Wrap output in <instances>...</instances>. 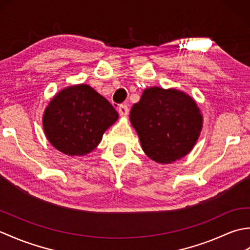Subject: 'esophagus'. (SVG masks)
I'll list each match as a JSON object with an SVG mask.
<instances>
[{
  "mask_svg": "<svg viewBox=\"0 0 250 250\" xmlns=\"http://www.w3.org/2000/svg\"><path fill=\"white\" fill-rule=\"evenodd\" d=\"M118 110H119L120 116L122 117H126L129 115V106L126 104H121L118 107Z\"/></svg>",
  "mask_w": 250,
  "mask_h": 250,
  "instance_id": "1",
  "label": "esophagus"
}]
</instances>
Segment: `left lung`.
I'll return each mask as SVG.
<instances>
[{"instance_id": "left-lung-1", "label": "left lung", "mask_w": 250, "mask_h": 250, "mask_svg": "<svg viewBox=\"0 0 250 250\" xmlns=\"http://www.w3.org/2000/svg\"><path fill=\"white\" fill-rule=\"evenodd\" d=\"M130 120L143 150L162 164L187 155L202 129V115L193 99L175 89H146L132 107Z\"/></svg>"}]
</instances>
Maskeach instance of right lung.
Listing matches in <instances>:
<instances>
[{
	"label": "right lung",
	"mask_w": 250,
	"mask_h": 250,
	"mask_svg": "<svg viewBox=\"0 0 250 250\" xmlns=\"http://www.w3.org/2000/svg\"><path fill=\"white\" fill-rule=\"evenodd\" d=\"M118 118L107 100L88 84L68 87L50 101L43 117L47 139L68 156L92 151Z\"/></svg>",
	"instance_id": "1"
}]
</instances>
